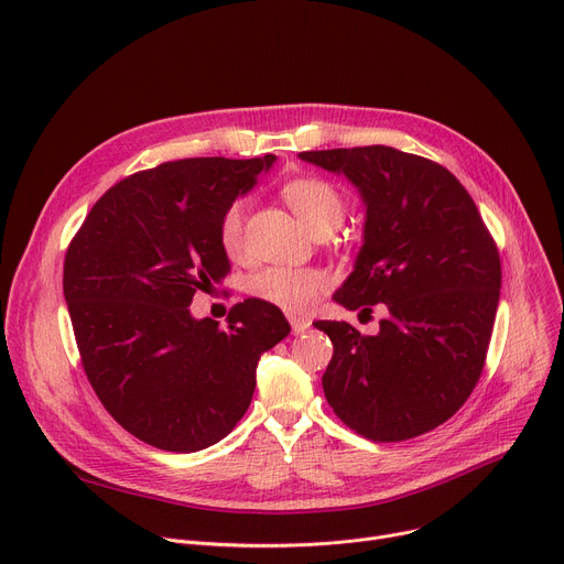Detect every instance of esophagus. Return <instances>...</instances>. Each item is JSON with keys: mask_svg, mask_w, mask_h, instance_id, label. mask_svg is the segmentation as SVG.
<instances>
[{"mask_svg": "<svg viewBox=\"0 0 564 564\" xmlns=\"http://www.w3.org/2000/svg\"><path fill=\"white\" fill-rule=\"evenodd\" d=\"M290 327L294 334H304L311 327V319L308 317H300V315H290Z\"/></svg>", "mask_w": 564, "mask_h": 564, "instance_id": "esophagus-1", "label": "esophagus"}]
</instances>
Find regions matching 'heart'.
I'll return each instance as SVG.
<instances>
[{
  "instance_id": "1",
  "label": "heart",
  "mask_w": 564,
  "mask_h": 564,
  "mask_svg": "<svg viewBox=\"0 0 564 564\" xmlns=\"http://www.w3.org/2000/svg\"><path fill=\"white\" fill-rule=\"evenodd\" d=\"M285 203L311 232H332L345 219V198L324 177L304 175L288 181L281 189ZM219 242L228 256L245 249V203H230L219 219ZM329 288V276L315 267H267L251 279V294L290 315L308 313L319 294Z\"/></svg>"
}]
</instances>
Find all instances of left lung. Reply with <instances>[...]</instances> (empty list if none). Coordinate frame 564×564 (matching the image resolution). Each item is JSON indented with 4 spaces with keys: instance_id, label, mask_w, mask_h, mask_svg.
Returning a JSON list of instances; mask_svg holds the SVG:
<instances>
[{
    "instance_id": "8db88e82",
    "label": "left lung",
    "mask_w": 564,
    "mask_h": 564,
    "mask_svg": "<svg viewBox=\"0 0 564 564\" xmlns=\"http://www.w3.org/2000/svg\"><path fill=\"white\" fill-rule=\"evenodd\" d=\"M345 173L366 203L364 247L334 294L387 319L377 336L317 319L334 343L322 389L357 434L395 443L446 423L482 375L500 297V256L464 185L427 158L391 145L306 151Z\"/></svg>"
}]
</instances>
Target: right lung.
<instances>
[{
  "label": "right lung",
  "instance_id": "add662e5",
  "mask_svg": "<svg viewBox=\"0 0 564 564\" xmlns=\"http://www.w3.org/2000/svg\"><path fill=\"white\" fill-rule=\"evenodd\" d=\"M274 155L189 158L137 171L86 215L64 260V297L86 379L111 419L169 453L221 441L253 398L260 354L290 334L283 313L245 300L228 327L189 304L228 272L226 207Z\"/></svg>",
  "mask_w": 564,
  "mask_h": 564
}]
</instances>
